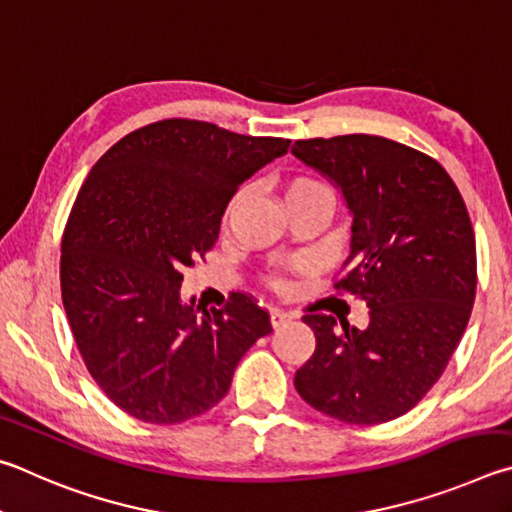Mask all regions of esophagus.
Returning a JSON list of instances; mask_svg holds the SVG:
<instances>
[{"mask_svg":"<svg viewBox=\"0 0 512 512\" xmlns=\"http://www.w3.org/2000/svg\"><path fill=\"white\" fill-rule=\"evenodd\" d=\"M292 319V315H290V312H285V310H279V308H276V310H272V315H270V321H272V326L274 328H279V326H283L285 324V321H290Z\"/></svg>","mask_w":512,"mask_h":512,"instance_id":"obj_1","label":"esophagus"}]
</instances>
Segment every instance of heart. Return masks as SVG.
<instances>
[{
  "mask_svg": "<svg viewBox=\"0 0 512 512\" xmlns=\"http://www.w3.org/2000/svg\"><path fill=\"white\" fill-rule=\"evenodd\" d=\"M306 191H328V186L324 182H319V179H315V177H294V179H290L288 188H285V195L306 193ZM233 202H231V206H233Z\"/></svg>",
  "mask_w": 512,
  "mask_h": 512,
  "instance_id": "obj_1",
  "label": "heart"
}]
</instances>
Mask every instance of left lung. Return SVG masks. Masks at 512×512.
Here are the masks:
<instances>
[{
  "label": "left lung",
  "instance_id": "1",
  "mask_svg": "<svg viewBox=\"0 0 512 512\" xmlns=\"http://www.w3.org/2000/svg\"><path fill=\"white\" fill-rule=\"evenodd\" d=\"M292 155L342 191L353 236L335 288L369 306L364 330L321 312L303 317L317 348L294 387L342 423H387L425 398L468 326L477 292L468 209L436 159L398 141L301 139Z\"/></svg>",
  "mask_w": 512,
  "mask_h": 512
}]
</instances>
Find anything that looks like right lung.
<instances>
[{"label":"right lung","instance_id":"1","mask_svg":"<svg viewBox=\"0 0 512 512\" xmlns=\"http://www.w3.org/2000/svg\"><path fill=\"white\" fill-rule=\"evenodd\" d=\"M288 148L166 119L125 134L89 170L62 233V303L87 371L125 414L152 425L206 414L240 357L272 333L254 297L231 294L197 315L179 288L218 240L238 186Z\"/></svg>","mask_w":512,"mask_h":512}]
</instances>
